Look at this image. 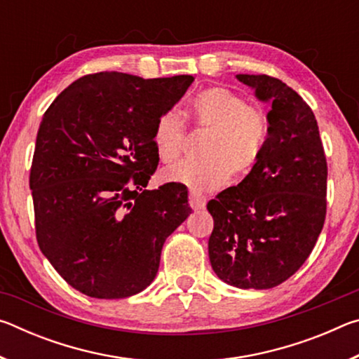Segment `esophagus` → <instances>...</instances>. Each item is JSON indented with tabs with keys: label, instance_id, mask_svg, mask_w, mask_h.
<instances>
[{
	"label": "esophagus",
	"instance_id": "34e87169",
	"mask_svg": "<svg viewBox=\"0 0 359 359\" xmlns=\"http://www.w3.org/2000/svg\"><path fill=\"white\" fill-rule=\"evenodd\" d=\"M190 208L198 210V209H204L205 208V196H203V194H199L196 191H190Z\"/></svg>",
	"mask_w": 359,
	"mask_h": 359
}]
</instances>
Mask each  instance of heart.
Wrapping results in <instances>:
<instances>
[{"mask_svg": "<svg viewBox=\"0 0 359 359\" xmlns=\"http://www.w3.org/2000/svg\"><path fill=\"white\" fill-rule=\"evenodd\" d=\"M191 115L194 125L208 131L199 149L203 158L166 169L163 180L212 190L229 177L244 179L257 168L269 133L263 109L248 104L245 96L226 87H210L193 100ZM151 142L161 163L177 161L185 142V123L177 112L168 111L158 117Z\"/></svg>", "mask_w": 359, "mask_h": 359, "instance_id": "obj_1", "label": "heart"}]
</instances>
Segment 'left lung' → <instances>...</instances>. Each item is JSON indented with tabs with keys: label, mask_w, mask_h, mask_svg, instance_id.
Here are the masks:
<instances>
[{
	"label": "left lung",
	"mask_w": 359,
	"mask_h": 359,
	"mask_svg": "<svg viewBox=\"0 0 359 359\" xmlns=\"http://www.w3.org/2000/svg\"><path fill=\"white\" fill-rule=\"evenodd\" d=\"M271 101L257 168L208 203L212 269L238 288H274L306 263L326 218L327 165L312 109L280 79L239 74Z\"/></svg>",
	"instance_id": "obj_1"
}]
</instances>
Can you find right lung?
<instances>
[{
  "label": "right lung",
  "mask_w": 359,
  "mask_h": 359,
  "mask_svg": "<svg viewBox=\"0 0 359 359\" xmlns=\"http://www.w3.org/2000/svg\"><path fill=\"white\" fill-rule=\"evenodd\" d=\"M193 81L95 72L42 117L29 171L36 239L81 293L121 299L147 288L166 238L191 214L185 185L145 187L160 161L156 120Z\"/></svg>",
  "instance_id": "obj_1"
}]
</instances>
